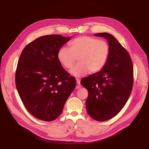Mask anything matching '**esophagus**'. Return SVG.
I'll list each match as a JSON object with an SVG mask.
<instances>
[{
	"label": "esophagus",
	"instance_id": "obj_1",
	"mask_svg": "<svg viewBox=\"0 0 149 149\" xmlns=\"http://www.w3.org/2000/svg\"><path fill=\"white\" fill-rule=\"evenodd\" d=\"M76 82H77V84L78 85V86L77 87V89H79V87H80V80H79V79L77 78V79H76Z\"/></svg>",
	"mask_w": 149,
	"mask_h": 149
}]
</instances>
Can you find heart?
<instances>
[{"instance_id": "1", "label": "heart", "mask_w": 149, "mask_h": 149, "mask_svg": "<svg viewBox=\"0 0 149 149\" xmlns=\"http://www.w3.org/2000/svg\"><path fill=\"white\" fill-rule=\"evenodd\" d=\"M70 49L61 47L57 54L61 64L70 69L78 58L77 64L71 70V75L81 77L89 71L95 73L102 69L109 55V46L105 41L90 36H80L70 42Z\"/></svg>"}]
</instances>
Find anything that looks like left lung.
I'll return each instance as SVG.
<instances>
[{"mask_svg":"<svg viewBox=\"0 0 149 149\" xmlns=\"http://www.w3.org/2000/svg\"><path fill=\"white\" fill-rule=\"evenodd\" d=\"M108 41L109 55L102 69L84 78L81 84L88 92L86 109L94 120L104 121L116 116L128 100L133 84V67L125 49L112 35H94Z\"/></svg>","mask_w":149,"mask_h":149,"instance_id":"left-lung-1","label":"left lung"}]
</instances>
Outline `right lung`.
<instances>
[{
  "instance_id": "right-lung-1",
  "label": "right lung",
  "mask_w": 149,
  "mask_h": 149,
  "mask_svg": "<svg viewBox=\"0 0 149 149\" xmlns=\"http://www.w3.org/2000/svg\"><path fill=\"white\" fill-rule=\"evenodd\" d=\"M71 39L60 35L38 38L23 49L17 63L16 87L27 110L45 121L55 120L76 86L59 62V49Z\"/></svg>"
}]
</instances>
